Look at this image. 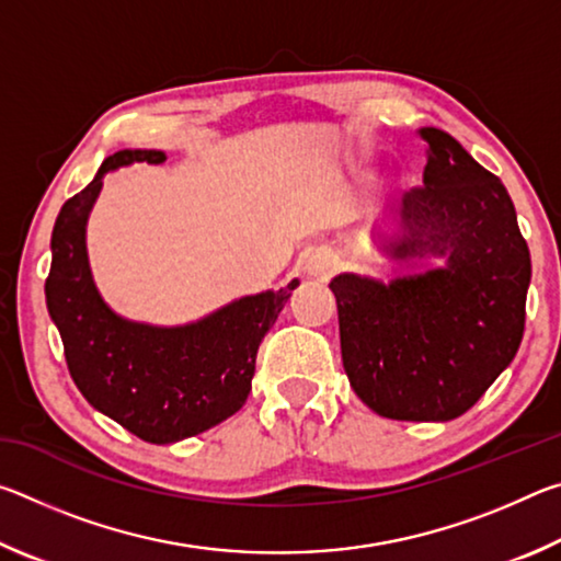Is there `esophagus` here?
<instances>
[{
	"mask_svg": "<svg viewBox=\"0 0 561 561\" xmlns=\"http://www.w3.org/2000/svg\"><path fill=\"white\" fill-rule=\"evenodd\" d=\"M336 267V260L334 254H329L324 250H314L307 254V260H304V274L307 277H314V279H327L331 272Z\"/></svg>",
	"mask_w": 561,
	"mask_h": 561,
	"instance_id": "obj_1",
	"label": "esophagus"
}]
</instances>
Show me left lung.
<instances>
[{
  "mask_svg": "<svg viewBox=\"0 0 561 561\" xmlns=\"http://www.w3.org/2000/svg\"><path fill=\"white\" fill-rule=\"evenodd\" d=\"M421 136L423 187L405 193L371 232L388 260L415 272L391 282L346 272L329 289L360 401L391 421L445 423L478 403L515 358L531 262L500 178L450 133ZM386 224L393 236L380 232ZM428 259L444 264L425 268ZM415 261L426 263L413 268Z\"/></svg>",
  "mask_w": 561,
  "mask_h": 561,
  "instance_id": "1",
  "label": "left lung"
}]
</instances>
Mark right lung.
Returning <instances> with one entry per match:
<instances>
[{
	"instance_id": "1",
	"label": "right lung",
	"mask_w": 561,
	"mask_h": 561,
	"mask_svg": "<svg viewBox=\"0 0 561 561\" xmlns=\"http://www.w3.org/2000/svg\"><path fill=\"white\" fill-rule=\"evenodd\" d=\"M133 163H165L163 150H118L96 178L66 201L51 232L46 307L83 398L140 440L168 445L210 431L244 405L254 358L299 279L225 304L180 327L130 321L93 282L87 225L103 175Z\"/></svg>"
}]
</instances>
